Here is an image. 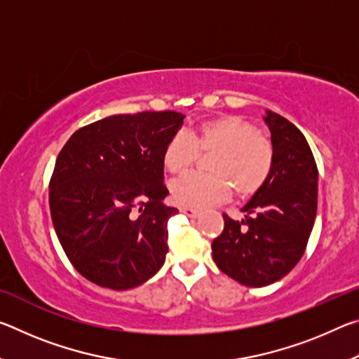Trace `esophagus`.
I'll return each mask as SVG.
<instances>
[{
  "label": "esophagus",
  "mask_w": 359,
  "mask_h": 359,
  "mask_svg": "<svg viewBox=\"0 0 359 359\" xmlns=\"http://www.w3.org/2000/svg\"><path fill=\"white\" fill-rule=\"evenodd\" d=\"M180 212L182 214H185V215H188V217H196L199 212L196 210V209H193V208H185V205H182L180 208Z\"/></svg>",
  "instance_id": "34e87169"
}]
</instances>
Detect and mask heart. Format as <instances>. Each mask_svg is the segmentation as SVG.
Instances as JSON below:
<instances>
[{
  "label": "heart",
  "mask_w": 359,
  "mask_h": 359,
  "mask_svg": "<svg viewBox=\"0 0 359 359\" xmlns=\"http://www.w3.org/2000/svg\"><path fill=\"white\" fill-rule=\"evenodd\" d=\"M198 151H214L208 174H190L171 185V198L185 208H208L226 199L234 187L239 196L258 191L269 177L274 150L257 128L238 115L199 121L188 136L177 133L166 141L161 160L166 171L184 175L198 160Z\"/></svg>",
  "instance_id": "1"
}]
</instances>
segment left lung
Segmentation results:
<instances>
[{"mask_svg":"<svg viewBox=\"0 0 359 359\" xmlns=\"http://www.w3.org/2000/svg\"><path fill=\"white\" fill-rule=\"evenodd\" d=\"M263 120L274 150L269 177L241 209V222L223 215V233L212 242L218 269L253 288L280 280L297 264L318 198V169L306 137L276 112L266 111Z\"/></svg>","mask_w":359,"mask_h":359,"instance_id":"1","label":"left lung"}]
</instances>
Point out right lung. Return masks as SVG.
Wrapping results in <instances>:
<instances>
[{"label":"right lung","mask_w":359,"mask_h":359,"mask_svg":"<svg viewBox=\"0 0 359 359\" xmlns=\"http://www.w3.org/2000/svg\"><path fill=\"white\" fill-rule=\"evenodd\" d=\"M184 118L174 111L109 115L60 151L48 205L66 257L87 280L130 290L165 264L166 224L179 210L165 204L161 154Z\"/></svg>","instance_id":"right-lung-1"}]
</instances>
